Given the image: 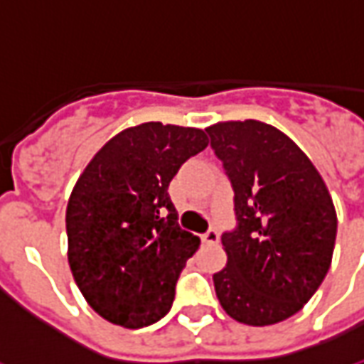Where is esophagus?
<instances>
[{"mask_svg":"<svg viewBox=\"0 0 364 364\" xmlns=\"http://www.w3.org/2000/svg\"><path fill=\"white\" fill-rule=\"evenodd\" d=\"M218 240H220V235H218V230H215V228H210V230H207L203 235V242L205 244H217Z\"/></svg>","mask_w":364,"mask_h":364,"instance_id":"34e87169","label":"esophagus"}]
</instances>
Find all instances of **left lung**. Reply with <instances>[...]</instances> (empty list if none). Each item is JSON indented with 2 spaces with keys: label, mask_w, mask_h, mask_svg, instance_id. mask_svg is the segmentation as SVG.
<instances>
[{
  "label": "left lung",
  "mask_w": 364,
  "mask_h": 364,
  "mask_svg": "<svg viewBox=\"0 0 364 364\" xmlns=\"http://www.w3.org/2000/svg\"><path fill=\"white\" fill-rule=\"evenodd\" d=\"M207 134L235 191L236 228L220 238L228 260L213 276L218 301L240 323H279L331 266V195L309 157L270 124L218 122Z\"/></svg>",
  "instance_id": "8db88e82"
}]
</instances>
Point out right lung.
<instances>
[{
    "label": "right lung",
    "mask_w": 364,
    "mask_h": 364,
    "mask_svg": "<svg viewBox=\"0 0 364 364\" xmlns=\"http://www.w3.org/2000/svg\"><path fill=\"white\" fill-rule=\"evenodd\" d=\"M207 146L205 129L146 122L106 141L78 177L67 205L68 264L106 321L139 329L171 309L200 240L179 226L167 187Z\"/></svg>",
    "instance_id": "add662e5"
}]
</instances>
